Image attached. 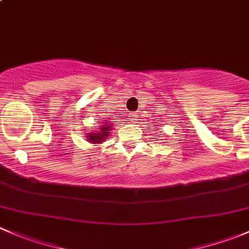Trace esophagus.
Returning <instances> with one entry per match:
<instances>
[{"mask_svg": "<svg viewBox=\"0 0 249 249\" xmlns=\"http://www.w3.org/2000/svg\"><path fill=\"white\" fill-rule=\"evenodd\" d=\"M137 118H139V115H137L136 113H132V114L130 115V119H131V122H137Z\"/></svg>", "mask_w": 249, "mask_h": 249, "instance_id": "obj_1", "label": "esophagus"}]
</instances>
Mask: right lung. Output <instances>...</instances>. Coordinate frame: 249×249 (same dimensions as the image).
Here are the masks:
<instances>
[{"mask_svg":"<svg viewBox=\"0 0 249 249\" xmlns=\"http://www.w3.org/2000/svg\"><path fill=\"white\" fill-rule=\"evenodd\" d=\"M105 126H101V134H98V132H96V134H90V136L89 137V140H90L91 142H95V143H100V142H102L103 140L106 139V136L108 135V131H109V127L110 126H106V123H102Z\"/></svg>","mask_w":249,"mask_h":249,"instance_id":"right-lung-1","label":"right lung"}]
</instances>
